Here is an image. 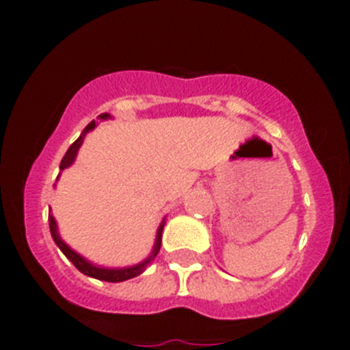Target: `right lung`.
I'll use <instances>...</instances> for the list:
<instances>
[{
  "label": "right lung",
  "instance_id": "1",
  "mask_svg": "<svg viewBox=\"0 0 350 350\" xmlns=\"http://www.w3.org/2000/svg\"><path fill=\"white\" fill-rule=\"evenodd\" d=\"M107 118H111L107 114V112H103V114H100L98 120H107ZM96 124L95 121H91L90 124H88L86 129L83 130V133L79 135L77 141L74 142V144L70 146L68 151L65 153V157H63L62 163H59V171H63V169H66V167H70L72 163H74L75 157H77V151L79 148H81V144H83L84 137H86V133L91 132V130L95 129ZM49 229H51V236H53L54 243H56L57 247H59V250L63 252V254L66 255V259L70 260V262L74 264L75 267H77L79 271L84 273V275L91 276V278H96V280H103V282H124L129 280V278H133V276L141 275L142 271H144L146 267H148V264L151 262V260L157 257L158 250H160V245H162V230H163V221L160 224V227H158L157 230V239H154V247H153V252H151V255L148 257V259H144L142 262L135 264V266H129V267H100V266H95V264H91L90 260H86L83 257V255H79L77 252H74L72 248L66 245L65 241H63L62 238H59V232H57V226H56V220H54L53 215H49Z\"/></svg>",
  "mask_w": 350,
  "mask_h": 350
}]
</instances>
